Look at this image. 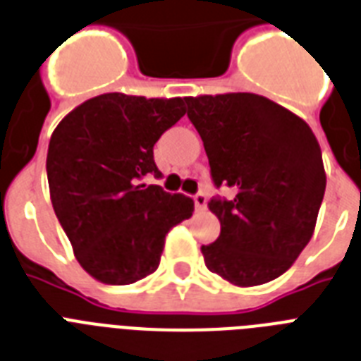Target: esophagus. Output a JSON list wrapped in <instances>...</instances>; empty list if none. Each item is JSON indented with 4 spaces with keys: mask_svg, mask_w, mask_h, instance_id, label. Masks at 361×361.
<instances>
[{
    "mask_svg": "<svg viewBox=\"0 0 361 361\" xmlns=\"http://www.w3.org/2000/svg\"><path fill=\"white\" fill-rule=\"evenodd\" d=\"M192 198H195L196 209H206V206H207V196L204 195V192H196V195L192 196Z\"/></svg>",
    "mask_w": 361,
    "mask_h": 361,
    "instance_id": "obj_1",
    "label": "esophagus"
}]
</instances>
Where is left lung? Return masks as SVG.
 I'll return each instance as SVG.
<instances>
[{
  "instance_id": "obj_1",
  "label": "left lung",
  "mask_w": 361,
  "mask_h": 361,
  "mask_svg": "<svg viewBox=\"0 0 361 361\" xmlns=\"http://www.w3.org/2000/svg\"><path fill=\"white\" fill-rule=\"evenodd\" d=\"M216 189L221 235L204 245L211 272L233 286H262L289 269L313 235L326 189L321 146L310 126L250 92L185 98Z\"/></svg>"
}]
</instances>
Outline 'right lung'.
<instances>
[{
    "mask_svg": "<svg viewBox=\"0 0 361 361\" xmlns=\"http://www.w3.org/2000/svg\"><path fill=\"white\" fill-rule=\"evenodd\" d=\"M181 98L96 96L61 120L49 140V196L74 256L90 276L128 286L159 267L166 233L195 202L140 183L161 172L154 145L185 114Z\"/></svg>",
    "mask_w": 361,
    "mask_h": 361,
    "instance_id": "right-lung-1",
    "label": "right lung"
}]
</instances>
